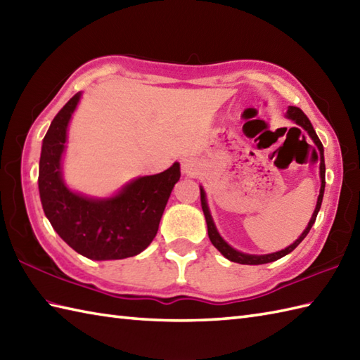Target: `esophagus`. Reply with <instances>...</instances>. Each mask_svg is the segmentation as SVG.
<instances>
[{
    "instance_id": "34e87169",
    "label": "esophagus",
    "mask_w": 360,
    "mask_h": 360,
    "mask_svg": "<svg viewBox=\"0 0 360 360\" xmlns=\"http://www.w3.org/2000/svg\"><path fill=\"white\" fill-rule=\"evenodd\" d=\"M181 168H182V173L187 174V176H193L198 172V165H196V162H195L193 159H184V160H182Z\"/></svg>"
}]
</instances>
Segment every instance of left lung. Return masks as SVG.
Here are the masks:
<instances>
[{
	"label": "left lung",
	"instance_id": "left-lung-1",
	"mask_svg": "<svg viewBox=\"0 0 360 360\" xmlns=\"http://www.w3.org/2000/svg\"><path fill=\"white\" fill-rule=\"evenodd\" d=\"M285 116L292 120L294 124H297L298 127H302L304 131H307L309 134V137L312 139V142L316 143V147L319 148V153H320V193H319V198H317V204H316V209H314V213H312V217L309 219V223L307 226V229L302 232V235L298 236V238L290 244V246L281 249L278 252H274V254H266V255H252V254H244V252H240L233 249L231 244H227L224 241L223 236L219 235L218 229L215 226V223H213V218L210 215V209H209V204H207V198H205V192L204 188L200 186V190H201V205H202V212H204V217H205V223H207V232H209V238L212 241L213 246H215L221 254H223L227 259H231V262L233 263H240V264H264V263H272L275 262V259H278L281 257H285L288 254H290L298 244H300L304 236H307L311 231L312 224L316 223V218H317V213L320 210V205H322V201H323V193H325V158H323V145L322 142H320L319 136L316 134L314 128H312L309 119L307 117V114H304L300 108H297V106H289L288 111Z\"/></svg>",
	"mask_w": 360,
	"mask_h": 360
}]
</instances>
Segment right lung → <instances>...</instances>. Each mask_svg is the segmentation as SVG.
Returning <instances> with one entry per match:
<instances>
[{
	"mask_svg": "<svg viewBox=\"0 0 360 360\" xmlns=\"http://www.w3.org/2000/svg\"><path fill=\"white\" fill-rule=\"evenodd\" d=\"M80 97L77 93L58 111L43 139L38 190L44 215L60 238L83 257L97 262L134 257L158 233L168 198L181 178L179 164L139 176L108 198L74 192L63 179L62 159Z\"/></svg>",
	"mask_w": 360,
	"mask_h": 360,
	"instance_id": "add662e5",
	"label": "right lung"
}]
</instances>
